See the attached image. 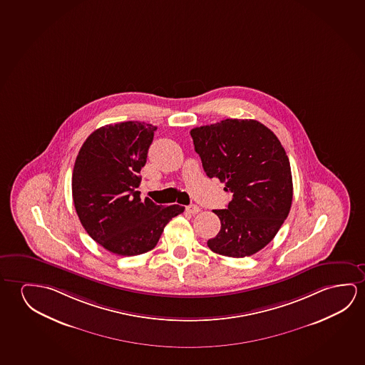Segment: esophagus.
I'll use <instances>...</instances> for the list:
<instances>
[{
    "instance_id": "obj_1",
    "label": "esophagus",
    "mask_w": 365,
    "mask_h": 365,
    "mask_svg": "<svg viewBox=\"0 0 365 365\" xmlns=\"http://www.w3.org/2000/svg\"><path fill=\"white\" fill-rule=\"evenodd\" d=\"M185 211H187L188 213H192V215H196V213H198L200 211H201V208L198 207L197 205H191V206L185 207Z\"/></svg>"
}]
</instances>
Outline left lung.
Listing matches in <instances>:
<instances>
[{
    "label": "left lung",
    "instance_id": "obj_1",
    "mask_svg": "<svg viewBox=\"0 0 365 365\" xmlns=\"http://www.w3.org/2000/svg\"><path fill=\"white\" fill-rule=\"evenodd\" d=\"M191 136L207 177L232 193L227 208L213 210L221 229L208 247L230 258L250 257L273 240L291 210L286 150L272 130L247 118L195 128Z\"/></svg>",
    "mask_w": 365,
    "mask_h": 365
}]
</instances>
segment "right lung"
<instances>
[{
  "instance_id": "obj_1",
  "label": "right lung",
  "mask_w": 365,
  "mask_h": 365,
  "mask_svg": "<svg viewBox=\"0 0 365 365\" xmlns=\"http://www.w3.org/2000/svg\"><path fill=\"white\" fill-rule=\"evenodd\" d=\"M157 126L106 125L86 139L74 163L72 195L87 234L108 252L131 257L152 250L165 225L185 207L141 200L139 175Z\"/></svg>"
}]
</instances>
